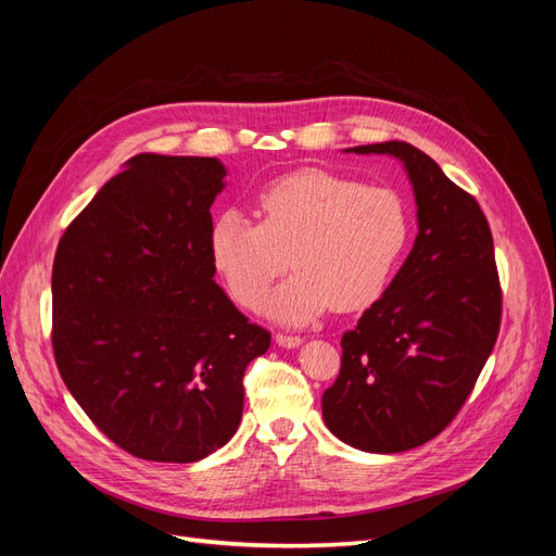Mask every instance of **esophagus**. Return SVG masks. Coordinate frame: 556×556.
<instances>
[{
	"label": "esophagus",
	"instance_id": "esophagus-1",
	"mask_svg": "<svg viewBox=\"0 0 556 556\" xmlns=\"http://www.w3.org/2000/svg\"><path fill=\"white\" fill-rule=\"evenodd\" d=\"M276 343L282 345V348H296V345L304 343V339H301V336H296V333H282V331H278L276 333Z\"/></svg>",
	"mask_w": 556,
	"mask_h": 556
}]
</instances>
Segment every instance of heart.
Here are the masks:
<instances>
[{
    "label": "heart",
    "mask_w": 556,
    "mask_h": 556,
    "mask_svg": "<svg viewBox=\"0 0 556 556\" xmlns=\"http://www.w3.org/2000/svg\"><path fill=\"white\" fill-rule=\"evenodd\" d=\"M252 223L239 211L215 217L211 262L229 296L257 308L288 271L271 311L288 323L336 308L371 306L384 292L408 243V211L394 190L362 185L325 169H301L257 192Z\"/></svg>",
    "instance_id": "obj_1"
}]
</instances>
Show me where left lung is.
Returning <instances> with one entry per match:
<instances>
[{"mask_svg": "<svg viewBox=\"0 0 556 556\" xmlns=\"http://www.w3.org/2000/svg\"><path fill=\"white\" fill-rule=\"evenodd\" d=\"M350 150L406 164L419 231L390 288L343 333L323 417L343 443L390 454L431 441L457 417L494 350L503 294L473 194L406 141Z\"/></svg>", "mask_w": 556, "mask_h": 556, "instance_id": "8db88e82", "label": "left lung"}]
</instances>
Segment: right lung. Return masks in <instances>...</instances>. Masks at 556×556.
<instances>
[{
  "label": "right lung",
  "instance_id": "1",
  "mask_svg": "<svg viewBox=\"0 0 556 556\" xmlns=\"http://www.w3.org/2000/svg\"><path fill=\"white\" fill-rule=\"evenodd\" d=\"M215 157L141 153L66 227L53 262V352L109 441L190 464L239 429L243 374L271 333L213 280Z\"/></svg>",
  "mask_w": 556,
  "mask_h": 556
}]
</instances>
